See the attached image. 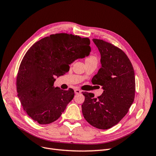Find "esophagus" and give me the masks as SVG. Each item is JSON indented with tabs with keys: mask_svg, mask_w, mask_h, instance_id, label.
Wrapping results in <instances>:
<instances>
[{
	"mask_svg": "<svg viewBox=\"0 0 156 156\" xmlns=\"http://www.w3.org/2000/svg\"><path fill=\"white\" fill-rule=\"evenodd\" d=\"M74 92H75V94H79V93H81V90H79V89H75V90H74Z\"/></svg>",
	"mask_w": 156,
	"mask_h": 156,
	"instance_id": "obj_1",
	"label": "esophagus"
}]
</instances>
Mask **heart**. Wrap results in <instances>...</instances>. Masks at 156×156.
I'll return each mask as SVG.
<instances>
[{
  "instance_id": "obj_1",
  "label": "heart",
  "mask_w": 156,
  "mask_h": 156,
  "mask_svg": "<svg viewBox=\"0 0 156 156\" xmlns=\"http://www.w3.org/2000/svg\"><path fill=\"white\" fill-rule=\"evenodd\" d=\"M91 60H97V57L95 55H90L87 58L86 62H87V61H91Z\"/></svg>"
}]
</instances>
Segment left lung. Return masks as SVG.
Instances as JSON below:
<instances>
[{
	"label": "left lung",
	"instance_id": "obj_1",
	"mask_svg": "<svg viewBox=\"0 0 156 156\" xmlns=\"http://www.w3.org/2000/svg\"><path fill=\"white\" fill-rule=\"evenodd\" d=\"M101 55V67L92 79L102 86L98 98L92 93L83 92V115L92 126L107 129L123 119L133 103L135 93V72L124 52L102 40L93 39Z\"/></svg>",
	"mask_w": 156,
	"mask_h": 156
}]
</instances>
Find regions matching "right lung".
I'll use <instances>...</instances> for the list:
<instances>
[{"label":"right lung","instance_id":"1","mask_svg":"<svg viewBox=\"0 0 156 156\" xmlns=\"http://www.w3.org/2000/svg\"><path fill=\"white\" fill-rule=\"evenodd\" d=\"M88 37L66 33L44 37L27 51L19 68L17 92L23 109L40 124L58 119L74 97L72 88H55V76H60V65L72 64L89 55Z\"/></svg>","mask_w":156,"mask_h":156}]
</instances>
